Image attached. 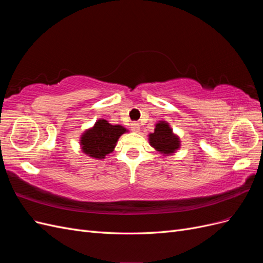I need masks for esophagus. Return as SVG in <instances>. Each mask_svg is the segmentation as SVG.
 Wrapping results in <instances>:
<instances>
[{"instance_id":"1","label":"esophagus","mask_w":263,"mask_h":263,"mask_svg":"<svg viewBox=\"0 0 263 263\" xmlns=\"http://www.w3.org/2000/svg\"><path fill=\"white\" fill-rule=\"evenodd\" d=\"M130 128H132V130H133V132H135V133H138V132L140 130V126H139V124H138V123H132V125H130Z\"/></svg>"}]
</instances>
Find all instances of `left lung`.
<instances>
[{"label":"left lung","mask_w":263,"mask_h":263,"mask_svg":"<svg viewBox=\"0 0 263 263\" xmlns=\"http://www.w3.org/2000/svg\"><path fill=\"white\" fill-rule=\"evenodd\" d=\"M149 144L163 156L176 153L180 148V138L173 134L169 124L162 121L156 124L155 132L149 134Z\"/></svg>","instance_id":"8db88e82"}]
</instances>
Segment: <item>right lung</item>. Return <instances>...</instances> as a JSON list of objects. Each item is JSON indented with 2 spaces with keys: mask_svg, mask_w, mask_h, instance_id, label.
Returning a JSON list of instances; mask_svg holds the SVG:
<instances>
[{
  "mask_svg": "<svg viewBox=\"0 0 263 263\" xmlns=\"http://www.w3.org/2000/svg\"><path fill=\"white\" fill-rule=\"evenodd\" d=\"M126 132L127 129L121 125H112L106 119H98L94 126L81 136V149L91 158L104 159L114 150L118 138Z\"/></svg>",
  "mask_w": 263,
  "mask_h": 263,
  "instance_id": "add662e5",
  "label": "right lung"
}]
</instances>
